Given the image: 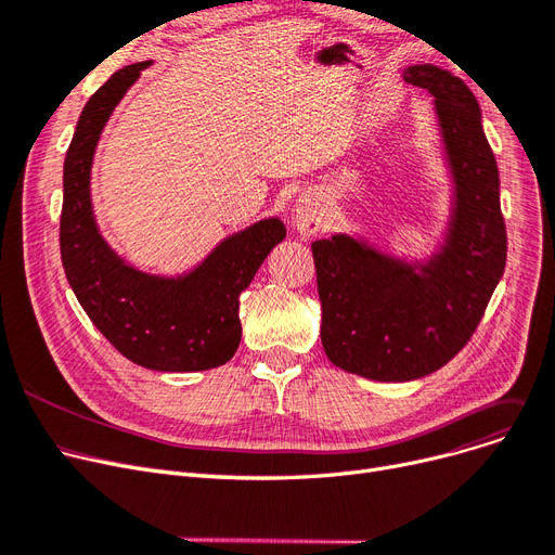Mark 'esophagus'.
Returning <instances> with one entry per match:
<instances>
[{"mask_svg":"<svg viewBox=\"0 0 555 555\" xmlns=\"http://www.w3.org/2000/svg\"><path fill=\"white\" fill-rule=\"evenodd\" d=\"M293 220H295V229L301 235H315V233H320L324 229V224H326V204H324V197L312 195V192H308V195H301L297 199Z\"/></svg>","mask_w":555,"mask_h":555,"instance_id":"1","label":"esophagus"}]
</instances>
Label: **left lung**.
Segmentation results:
<instances>
[{"label": "left lung", "instance_id": "obj_1", "mask_svg": "<svg viewBox=\"0 0 555 555\" xmlns=\"http://www.w3.org/2000/svg\"><path fill=\"white\" fill-rule=\"evenodd\" d=\"M403 79L433 94L451 175V212L438 251L411 262L349 233L310 245L328 360L392 383L433 374L467 345L508 251L499 170L474 92L430 63L405 67Z\"/></svg>", "mask_w": 555, "mask_h": 555}]
</instances>
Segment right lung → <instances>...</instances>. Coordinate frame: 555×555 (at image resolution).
<instances>
[{
    "mask_svg": "<svg viewBox=\"0 0 555 555\" xmlns=\"http://www.w3.org/2000/svg\"><path fill=\"white\" fill-rule=\"evenodd\" d=\"M150 65L117 69L81 111L63 165L61 258L92 324L131 363L156 372H202L233 358L243 337L240 293L285 237V224L268 218L237 231L179 276L140 272L108 247L92 212V158L111 113Z\"/></svg>",
    "mask_w": 555,
    "mask_h": 555,
    "instance_id": "1",
    "label": "right lung"
}]
</instances>
